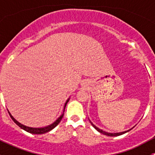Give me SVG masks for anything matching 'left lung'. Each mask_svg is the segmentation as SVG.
Masks as SVG:
<instances>
[{
	"mask_svg": "<svg viewBox=\"0 0 155 155\" xmlns=\"http://www.w3.org/2000/svg\"><path fill=\"white\" fill-rule=\"evenodd\" d=\"M91 124H92V126H93L94 127L95 129H96L98 131V132H100V133H101V134H104V135H106V136H108V137H118V136L122 135V134H125V133L128 132V131H130V130H131V129H130V130H127V131H124V132H121V133H114V134H112V133H107V132H106V131H104V130H103L100 129V128L97 127L95 126V125H94V124H92V123H91Z\"/></svg>",
	"mask_w": 155,
	"mask_h": 155,
	"instance_id": "1",
	"label": "left lung"
}]
</instances>
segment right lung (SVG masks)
<instances>
[{"label": "right lung", "mask_w": 155, "mask_h": 155, "mask_svg": "<svg viewBox=\"0 0 155 155\" xmlns=\"http://www.w3.org/2000/svg\"><path fill=\"white\" fill-rule=\"evenodd\" d=\"M68 101H69V99L68 100V101H67L66 104H65V105H64V112L65 107H66V105H67V104H68ZM8 112H9V114H10V115L11 118H12V121H13L14 122H15V124H17V125L19 127H21V129L27 131V132L30 133V134H46V133L48 132V131L51 130H52L53 128L57 126L58 124H59V123H60L61 120L62 119V118H63V116H64V113H63L61 115L60 117H59L58 118L57 120H56L55 121H54V123H53V124H50V125L44 127L35 128V127H27V126H25V125H23V124H21V123H19V122H18V121H17L16 120H15V118H14L12 116V115H11V114L10 113V112H9V111H8Z\"/></svg>", "instance_id": "right-lung-1"}]
</instances>
